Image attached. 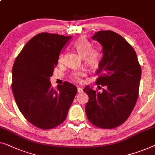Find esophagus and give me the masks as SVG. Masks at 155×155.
<instances>
[{"label": "esophagus", "instance_id": "34e87169", "mask_svg": "<svg viewBox=\"0 0 155 155\" xmlns=\"http://www.w3.org/2000/svg\"><path fill=\"white\" fill-rule=\"evenodd\" d=\"M83 91V89L81 88V87H78V93H82Z\"/></svg>", "mask_w": 155, "mask_h": 155}]
</instances>
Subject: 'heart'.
I'll return each mask as SVG.
<instances>
[{"label": "heart", "mask_w": 155, "mask_h": 155, "mask_svg": "<svg viewBox=\"0 0 155 155\" xmlns=\"http://www.w3.org/2000/svg\"><path fill=\"white\" fill-rule=\"evenodd\" d=\"M74 48L78 54L84 58L85 64L89 66L96 68L99 65L101 61V52L97 49L91 48L92 45L84 37H80L75 40L73 44ZM64 61V55L61 54L59 58V62L62 63ZM85 75L84 71H76L71 73V78L76 82H82V78Z\"/></svg>", "instance_id": "b5f03b06"}]
</instances>
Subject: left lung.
Returning <instances> with one entry per match:
<instances>
[{
    "instance_id": "left-lung-1",
    "label": "left lung",
    "mask_w": 155,
    "mask_h": 155,
    "mask_svg": "<svg viewBox=\"0 0 155 155\" xmlns=\"http://www.w3.org/2000/svg\"><path fill=\"white\" fill-rule=\"evenodd\" d=\"M103 46L104 57L96 71L95 83L102 92L87 86L85 112L89 122L101 129H114L126 122L138 97L141 67L134 49L112 31H100L92 37Z\"/></svg>"
}]
</instances>
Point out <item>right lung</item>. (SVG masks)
Returning a JSON list of instances; mask_svg holds the SVG:
<instances>
[{"mask_svg":"<svg viewBox=\"0 0 155 155\" xmlns=\"http://www.w3.org/2000/svg\"><path fill=\"white\" fill-rule=\"evenodd\" d=\"M71 36L40 33L27 42L12 67V90L22 115L33 126L51 129L66 120L78 89L70 82L51 87L50 78Z\"/></svg>","mask_w":155,"mask_h":155,"instance_id":"1","label":"right lung"}]
</instances>
